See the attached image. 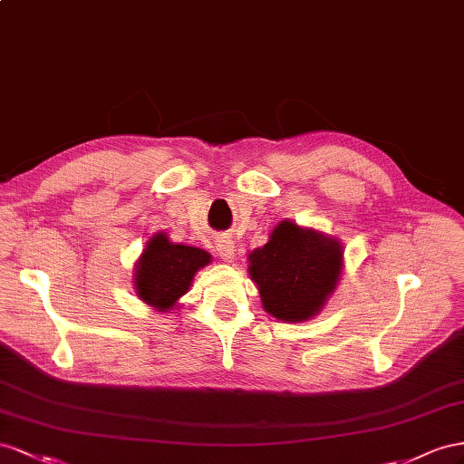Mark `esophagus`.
Here are the masks:
<instances>
[{"label":"esophagus","mask_w":464,"mask_h":464,"mask_svg":"<svg viewBox=\"0 0 464 464\" xmlns=\"http://www.w3.org/2000/svg\"><path fill=\"white\" fill-rule=\"evenodd\" d=\"M216 245H218V255H219L225 262H233V260H235L237 248H235V243L229 239V237H218Z\"/></svg>","instance_id":"esophagus-1"}]
</instances>
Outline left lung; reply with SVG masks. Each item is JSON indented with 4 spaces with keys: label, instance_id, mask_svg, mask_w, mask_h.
Segmentation results:
<instances>
[{
    "label": "left lung",
    "instance_id": "obj_1",
    "mask_svg": "<svg viewBox=\"0 0 464 464\" xmlns=\"http://www.w3.org/2000/svg\"><path fill=\"white\" fill-rule=\"evenodd\" d=\"M342 245L321 231L282 221L270 241L248 255L250 280L262 307L277 321L303 323L319 314L342 274Z\"/></svg>",
    "mask_w": 464,
    "mask_h": 464
}]
</instances>
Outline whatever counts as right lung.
Listing matches in <instances>:
<instances>
[{
	"mask_svg": "<svg viewBox=\"0 0 464 464\" xmlns=\"http://www.w3.org/2000/svg\"><path fill=\"white\" fill-rule=\"evenodd\" d=\"M209 260L204 248L175 245L165 233H155L136 262V294L150 307L169 313L190 289L194 274Z\"/></svg>",
	"mask_w": 464,
	"mask_h": 464,
	"instance_id": "add662e5",
	"label": "right lung"
}]
</instances>
